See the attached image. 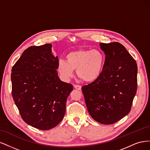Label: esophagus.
I'll list each match as a JSON object with an SVG mask.
<instances>
[{"mask_svg":"<svg viewBox=\"0 0 150 150\" xmlns=\"http://www.w3.org/2000/svg\"><path fill=\"white\" fill-rule=\"evenodd\" d=\"M74 88L76 90H81V86L80 85H74Z\"/></svg>","mask_w":150,"mask_h":150,"instance_id":"1","label":"esophagus"}]
</instances>
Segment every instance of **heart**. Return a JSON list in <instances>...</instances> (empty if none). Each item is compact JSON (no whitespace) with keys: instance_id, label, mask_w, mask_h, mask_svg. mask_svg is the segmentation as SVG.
Here are the masks:
<instances>
[{"instance_id":"b5f03b06","label":"heart","mask_w":150,"mask_h":150,"mask_svg":"<svg viewBox=\"0 0 150 150\" xmlns=\"http://www.w3.org/2000/svg\"><path fill=\"white\" fill-rule=\"evenodd\" d=\"M105 64V56L96 49L79 50L69 53L66 61L59 60L57 71L61 78L69 81L74 75V70L79 78L86 82L96 80L102 72Z\"/></svg>"}]
</instances>
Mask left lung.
<instances>
[{"instance_id": "obj_1", "label": "left lung", "mask_w": 150, "mask_h": 150, "mask_svg": "<svg viewBox=\"0 0 150 150\" xmlns=\"http://www.w3.org/2000/svg\"><path fill=\"white\" fill-rule=\"evenodd\" d=\"M105 54L98 78L82 86L88 112L96 122L113 124L127 115L137 90V64L118 42L100 43Z\"/></svg>"}]
</instances>
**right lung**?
I'll list each match as a JSON object with an SVG mask.
<instances>
[{"label":"right lung","instance_id":"obj_1","mask_svg":"<svg viewBox=\"0 0 150 150\" xmlns=\"http://www.w3.org/2000/svg\"><path fill=\"white\" fill-rule=\"evenodd\" d=\"M52 44L32 46L12 67V95L23 120L30 126L48 130L59 125L65 113L67 97L73 85L60 80L58 57Z\"/></svg>","mask_w":150,"mask_h":150}]
</instances>
